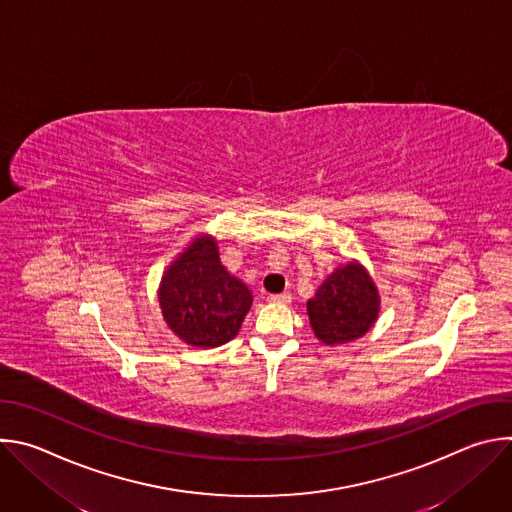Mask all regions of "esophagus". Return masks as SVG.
Returning a JSON list of instances; mask_svg holds the SVG:
<instances>
[{"label":"esophagus","instance_id":"34e87169","mask_svg":"<svg viewBox=\"0 0 512 512\" xmlns=\"http://www.w3.org/2000/svg\"><path fill=\"white\" fill-rule=\"evenodd\" d=\"M269 302H273V304H291V294H271Z\"/></svg>","mask_w":512,"mask_h":512}]
</instances>
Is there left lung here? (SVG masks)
Instances as JSON below:
<instances>
[{"label": "left lung", "mask_w": 512, "mask_h": 512, "mask_svg": "<svg viewBox=\"0 0 512 512\" xmlns=\"http://www.w3.org/2000/svg\"><path fill=\"white\" fill-rule=\"evenodd\" d=\"M379 314V294L358 263L338 267L308 300L314 334L324 344H342L367 334Z\"/></svg>", "instance_id": "1"}]
</instances>
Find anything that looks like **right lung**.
<instances>
[{"instance_id": "1", "label": "right lung", "mask_w": 512, "mask_h": 512, "mask_svg": "<svg viewBox=\"0 0 512 512\" xmlns=\"http://www.w3.org/2000/svg\"><path fill=\"white\" fill-rule=\"evenodd\" d=\"M251 304V291L221 265L210 237L196 239L166 271L160 287L168 326L200 348L235 338Z\"/></svg>"}]
</instances>
